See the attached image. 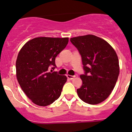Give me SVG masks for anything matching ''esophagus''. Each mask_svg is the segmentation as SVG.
I'll return each instance as SVG.
<instances>
[{
  "instance_id": "obj_1",
  "label": "esophagus",
  "mask_w": 132,
  "mask_h": 132,
  "mask_svg": "<svg viewBox=\"0 0 132 132\" xmlns=\"http://www.w3.org/2000/svg\"><path fill=\"white\" fill-rule=\"evenodd\" d=\"M67 78L69 79V80H73V79L75 78V76H72V75H67Z\"/></svg>"
}]
</instances>
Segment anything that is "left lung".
<instances>
[{"mask_svg": "<svg viewBox=\"0 0 132 132\" xmlns=\"http://www.w3.org/2000/svg\"><path fill=\"white\" fill-rule=\"evenodd\" d=\"M81 57L84 74L77 89L79 97L85 103L97 104L106 100L114 89L119 75V59L108 42L94 35L70 38Z\"/></svg>", "mask_w": 132, "mask_h": 132, "instance_id": "1", "label": "left lung"}]
</instances>
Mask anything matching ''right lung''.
I'll list each match as a JSON object with an SVG mask.
<instances>
[{
	"mask_svg": "<svg viewBox=\"0 0 132 132\" xmlns=\"http://www.w3.org/2000/svg\"><path fill=\"white\" fill-rule=\"evenodd\" d=\"M68 43V38H36L28 41L18 53L17 80L23 92L38 106L50 105L61 94L67 78L57 72H49V69L57 67L55 57Z\"/></svg>",
	"mask_w": 132,
	"mask_h": 132,
	"instance_id": "right-lung-1",
	"label": "right lung"
}]
</instances>
